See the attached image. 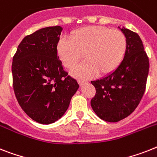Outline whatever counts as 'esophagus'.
<instances>
[{"instance_id": "34e87169", "label": "esophagus", "mask_w": 157, "mask_h": 157, "mask_svg": "<svg viewBox=\"0 0 157 157\" xmlns=\"http://www.w3.org/2000/svg\"><path fill=\"white\" fill-rule=\"evenodd\" d=\"M78 82L79 83L80 86H82V85H83L84 83H86V82H87V81H86V80H83V79H78Z\"/></svg>"}]
</instances>
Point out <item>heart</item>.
Wrapping results in <instances>:
<instances>
[{
    "label": "heart",
    "instance_id": "obj_1",
    "mask_svg": "<svg viewBox=\"0 0 157 157\" xmlns=\"http://www.w3.org/2000/svg\"><path fill=\"white\" fill-rule=\"evenodd\" d=\"M127 50V39L123 32L104 26H86L74 30L70 40L58 44V54L63 65L72 68L83 54L86 62L74 68L76 77L89 78L96 73L107 75L121 63Z\"/></svg>",
    "mask_w": 157,
    "mask_h": 157
}]
</instances>
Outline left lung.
I'll return each instance as SVG.
<instances>
[{
    "label": "left lung",
    "mask_w": 157,
    "mask_h": 157,
    "mask_svg": "<svg viewBox=\"0 0 157 157\" xmlns=\"http://www.w3.org/2000/svg\"><path fill=\"white\" fill-rule=\"evenodd\" d=\"M127 39L124 60L112 73L91 81L95 95L90 101L93 111L107 122H118L132 113L146 88L149 61L136 33L121 29Z\"/></svg>",
    "instance_id": "1"
}]
</instances>
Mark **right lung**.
I'll return each instance as SVG.
<instances>
[{
    "mask_svg": "<svg viewBox=\"0 0 157 157\" xmlns=\"http://www.w3.org/2000/svg\"><path fill=\"white\" fill-rule=\"evenodd\" d=\"M63 28L38 29L21 41L13 58V86L18 103L36 122L50 124L64 115L79 85L58 57Z\"/></svg>",
    "mask_w": 157,
    "mask_h": 157,
    "instance_id": "1",
    "label": "right lung"
}]
</instances>
